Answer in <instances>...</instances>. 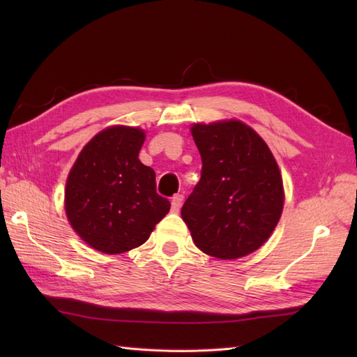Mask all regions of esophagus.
<instances>
[{
	"label": "esophagus",
	"instance_id": "esophagus-1",
	"mask_svg": "<svg viewBox=\"0 0 357 357\" xmlns=\"http://www.w3.org/2000/svg\"><path fill=\"white\" fill-rule=\"evenodd\" d=\"M183 201H184V195H174L172 198V210L179 211L181 206H183Z\"/></svg>",
	"mask_w": 357,
	"mask_h": 357
}]
</instances>
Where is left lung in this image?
<instances>
[{
  "label": "left lung",
  "instance_id": "8db88e82",
  "mask_svg": "<svg viewBox=\"0 0 357 357\" xmlns=\"http://www.w3.org/2000/svg\"><path fill=\"white\" fill-rule=\"evenodd\" d=\"M192 135L202 170L181 215L204 253L247 256L270 238L282 213L279 167L261 136L241 121L195 124Z\"/></svg>",
  "mask_w": 357,
  "mask_h": 357
}]
</instances>
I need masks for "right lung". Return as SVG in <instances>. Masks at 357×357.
Returning a JSON list of instances; mask_svg holds the SVG:
<instances>
[{
    "label": "right lung",
    "mask_w": 357,
    "mask_h": 357,
    "mask_svg": "<svg viewBox=\"0 0 357 357\" xmlns=\"http://www.w3.org/2000/svg\"><path fill=\"white\" fill-rule=\"evenodd\" d=\"M146 135L110 127L82 149L66 184V213L82 241L105 255L139 247L169 213L151 167L139 161Z\"/></svg>",
    "instance_id": "obj_1"
}]
</instances>
